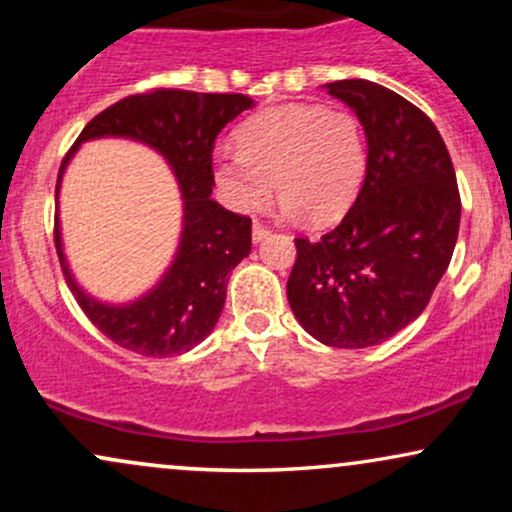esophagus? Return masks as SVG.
Returning a JSON list of instances; mask_svg holds the SVG:
<instances>
[{"mask_svg":"<svg viewBox=\"0 0 512 512\" xmlns=\"http://www.w3.org/2000/svg\"><path fill=\"white\" fill-rule=\"evenodd\" d=\"M267 236H269L267 226H262V223H252V240H255V243H262Z\"/></svg>","mask_w":512,"mask_h":512,"instance_id":"34e87169","label":"esophagus"}]
</instances>
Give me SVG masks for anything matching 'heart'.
<instances>
[{"label": "heart", "instance_id": "heart-1", "mask_svg": "<svg viewBox=\"0 0 512 512\" xmlns=\"http://www.w3.org/2000/svg\"><path fill=\"white\" fill-rule=\"evenodd\" d=\"M368 151L361 122L346 110L284 105L240 129V146L214 151V175L238 211L267 207L276 192L289 214L313 223L344 216L366 178Z\"/></svg>", "mask_w": 512, "mask_h": 512}]
</instances>
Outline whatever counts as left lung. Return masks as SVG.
<instances>
[{
	"label": "left lung",
	"mask_w": 512,
	"mask_h": 512,
	"mask_svg": "<svg viewBox=\"0 0 512 512\" xmlns=\"http://www.w3.org/2000/svg\"><path fill=\"white\" fill-rule=\"evenodd\" d=\"M327 93L366 132V178L334 231L296 238L286 296L317 342L363 349L424 313L455 250L462 204L448 146L414 103L366 79L334 81Z\"/></svg>",
	"instance_id": "1"
}]
</instances>
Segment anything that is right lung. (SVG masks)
<instances>
[{
  "instance_id": "right-lung-1",
  "label": "right lung",
  "mask_w": 512,
  "mask_h": 512,
  "mask_svg": "<svg viewBox=\"0 0 512 512\" xmlns=\"http://www.w3.org/2000/svg\"><path fill=\"white\" fill-rule=\"evenodd\" d=\"M252 105L255 101L243 93L180 88L137 93L93 117L64 156L57 195L76 149L101 137H125L156 149L180 185L182 233L173 264L154 289L125 305L96 301L76 284L62 250L60 214H55V248L64 279L88 320L122 349L154 358L178 356L202 342L219 322L228 274L250 255L252 221L211 199V151L221 129Z\"/></svg>"
}]
</instances>
